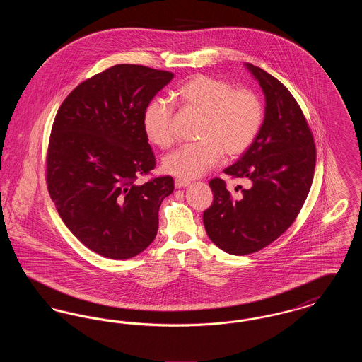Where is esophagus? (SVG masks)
Wrapping results in <instances>:
<instances>
[{"instance_id":"esophagus-1","label":"esophagus","mask_w":362,"mask_h":362,"mask_svg":"<svg viewBox=\"0 0 362 362\" xmlns=\"http://www.w3.org/2000/svg\"><path fill=\"white\" fill-rule=\"evenodd\" d=\"M189 185V180H185V179H179V177H176V179H175V187H176V189H183V187H187Z\"/></svg>"}]
</instances>
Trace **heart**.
Segmentation results:
<instances>
[{"label":"heart","instance_id":"1","mask_svg":"<svg viewBox=\"0 0 362 362\" xmlns=\"http://www.w3.org/2000/svg\"><path fill=\"white\" fill-rule=\"evenodd\" d=\"M183 110L201 117L195 139L163 160V171L179 179H195L217 165L221 156L236 158L255 142L264 122V103L252 89H236L230 83L195 74L175 92ZM146 138L160 149L175 141L173 108L164 99H153L142 115Z\"/></svg>","mask_w":362,"mask_h":362}]
</instances>
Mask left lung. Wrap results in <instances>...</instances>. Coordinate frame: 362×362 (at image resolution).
<instances>
[{"label": "left lung", "instance_id": "left-lung-1", "mask_svg": "<svg viewBox=\"0 0 362 362\" xmlns=\"http://www.w3.org/2000/svg\"><path fill=\"white\" fill-rule=\"evenodd\" d=\"M266 96V115L255 142L224 173L245 179L233 195L220 177L209 182L213 204L204 211L207 236L232 255H248L276 240L298 216L313 180L316 146L310 124L289 89L247 64ZM235 191H239L235 189Z\"/></svg>", "mask_w": 362, "mask_h": 362}]
</instances>
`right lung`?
<instances>
[{
    "mask_svg": "<svg viewBox=\"0 0 362 362\" xmlns=\"http://www.w3.org/2000/svg\"><path fill=\"white\" fill-rule=\"evenodd\" d=\"M173 78L171 71L119 64L76 86L57 111L49 194L70 232L104 258H133L155 240L173 179L137 183L156 167L142 115Z\"/></svg>",
    "mask_w": 362,
    "mask_h": 362,
    "instance_id": "add662e5",
    "label": "right lung"
}]
</instances>
